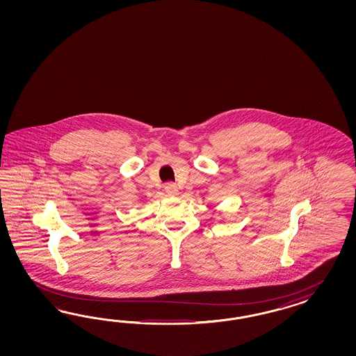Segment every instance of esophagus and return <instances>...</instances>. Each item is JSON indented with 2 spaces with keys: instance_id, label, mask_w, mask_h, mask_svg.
Here are the masks:
<instances>
[{
  "instance_id": "esophagus-1",
  "label": "esophagus",
  "mask_w": 356,
  "mask_h": 356,
  "mask_svg": "<svg viewBox=\"0 0 356 356\" xmlns=\"http://www.w3.org/2000/svg\"><path fill=\"white\" fill-rule=\"evenodd\" d=\"M164 189H165V192H167V194H168V195H172V197H176V195L179 194V188L176 186V184H165Z\"/></svg>"
}]
</instances>
